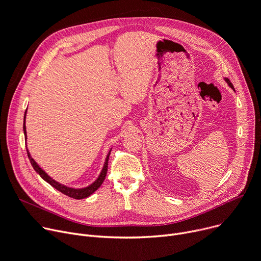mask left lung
<instances>
[{
    "mask_svg": "<svg viewBox=\"0 0 261 261\" xmlns=\"http://www.w3.org/2000/svg\"><path fill=\"white\" fill-rule=\"evenodd\" d=\"M224 80H225V82H226V83H227V84H228V85H229V87H231V88H232V89H233V90H234V87H233V85H232V83H231V82H230V80H229V79H228V78H224Z\"/></svg>",
    "mask_w": 261,
    "mask_h": 261,
    "instance_id": "left-lung-1",
    "label": "left lung"
}]
</instances>
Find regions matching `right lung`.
<instances>
[{"label": "right lung", "mask_w": 261, "mask_h": 261, "mask_svg": "<svg viewBox=\"0 0 261 261\" xmlns=\"http://www.w3.org/2000/svg\"><path fill=\"white\" fill-rule=\"evenodd\" d=\"M26 115H27V110L25 112V115H23V126H22V129H23V134H25V141L27 143V131H26ZM110 152H111V149L109 150L107 156H106V159H105V162H104V165H103V169L99 175V177L94 180L91 184H89L88 186H85V187H82V188H76V187H70V186H67V185H64L58 181H56L55 179H53L52 177H50L48 174H46L40 167L38 165V163L32 158L28 148H27V154H28V157H29V160L32 164V167L34 169V171L45 181L48 182L50 185H52L54 188H56L57 191H59L60 193L73 198V199H77V200H80V199H85L87 197H89L90 195H92L94 192L97 191V189L102 185V183L104 182L105 180V177H106V174H107V169H108V159H109V155H110Z\"/></svg>", "instance_id": "1"}]
</instances>
